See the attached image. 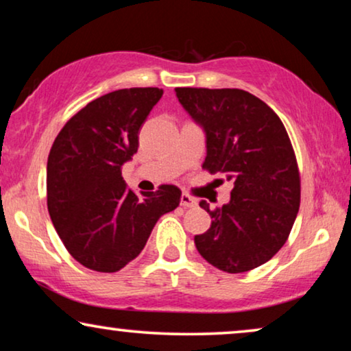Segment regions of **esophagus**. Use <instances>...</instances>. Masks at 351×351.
Returning a JSON list of instances; mask_svg holds the SVG:
<instances>
[{
	"mask_svg": "<svg viewBox=\"0 0 351 351\" xmlns=\"http://www.w3.org/2000/svg\"><path fill=\"white\" fill-rule=\"evenodd\" d=\"M180 206H182V208H193V206H196V199L193 198V196H190V195H186V193H182Z\"/></svg>",
	"mask_w": 351,
	"mask_h": 351,
	"instance_id": "obj_1",
	"label": "esophagus"
}]
</instances>
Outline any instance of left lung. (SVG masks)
Here are the masks:
<instances>
[{
  "mask_svg": "<svg viewBox=\"0 0 351 351\" xmlns=\"http://www.w3.org/2000/svg\"><path fill=\"white\" fill-rule=\"evenodd\" d=\"M176 95L206 131L203 169L234 184L222 208L199 201L213 222L195 246L219 270H254L285 246L300 208V172L285 124L243 89L176 88Z\"/></svg>",
  "mask_w": 351,
  "mask_h": 351,
  "instance_id": "obj_1",
  "label": "left lung"
}]
</instances>
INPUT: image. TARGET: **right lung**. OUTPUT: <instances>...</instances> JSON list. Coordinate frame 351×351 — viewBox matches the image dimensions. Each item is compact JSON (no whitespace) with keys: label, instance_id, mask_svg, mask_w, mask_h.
<instances>
[{"label":"right lung","instance_id":"obj_1","mask_svg":"<svg viewBox=\"0 0 351 351\" xmlns=\"http://www.w3.org/2000/svg\"><path fill=\"white\" fill-rule=\"evenodd\" d=\"M162 89H119L93 100L57 134L47 156V210L70 256L94 271L114 273L145 247L182 191L160 185L137 196L121 166L138 148V131Z\"/></svg>","mask_w":351,"mask_h":351}]
</instances>
